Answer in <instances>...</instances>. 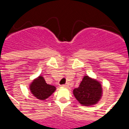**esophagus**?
Wrapping results in <instances>:
<instances>
[{"mask_svg":"<svg viewBox=\"0 0 129 129\" xmlns=\"http://www.w3.org/2000/svg\"><path fill=\"white\" fill-rule=\"evenodd\" d=\"M62 87H63V88H67L68 86V84H63L61 86Z\"/></svg>","mask_w":129,"mask_h":129,"instance_id":"obj_1","label":"esophagus"}]
</instances>
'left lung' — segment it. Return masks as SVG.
<instances>
[{"mask_svg": "<svg viewBox=\"0 0 129 129\" xmlns=\"http://www.w3.org/2000/svg\"><path fill=\"white\" fill-rule=\"evenodd\" d=\"M73 94L81 105L89 106L100 101L102 95V88L99 81L86 75L79 86L73 90Z\"/></svg>", "mask_w": 129, "mask_h": 129, "instance_id": "1", "label": "left lung"}]
</instances>
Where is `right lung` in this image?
<instances>
[{"label":"right lung","instance_id":"obj_1","mask_svg":"<svg viewBox=\"0 0 129 129\" xmlns=\"http://www.w3.org/2000/svg\"><path fill=\"white\" fill-rule=\"evenodd\" d=\"M29 90L32 95L38 100H45L55 91L56 87L48 84L43 77L39 76L29 85Z\"/></svg>","mask_w":129,"mask_h":129}]
</instances>
